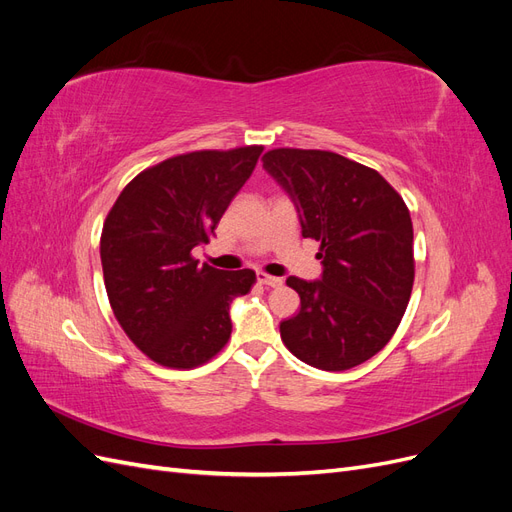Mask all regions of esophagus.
Instances as JSON below:
<instances>
[{
	"label": "esophagus",
	"mask_w": 512,
	"mask_h": 512,
	"mask_svg": "<svg viewBox=\"0 0 512 512\" xmlns=\"http://www.w3.org/2000/svg\"><path fill=\"white\" fill-rule=\"evenodd\" d=\"M258 284H262V286H269V288H280L282 286V277H273V275H267V273H262V271H258Z\"/></svg>",
	"instance_id": "obj_1"
}]
</instances>
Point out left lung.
<instances>
[{
    "instance_id": "8db88e82",
    "label": "left lung",
    "mask_w": 512,
    "mask_h": 512,
    "mask_svg": "<svg viewBox=\"0 0 512 512\" xmlns=\"http://www.w3.org/2000/svg\"><path fill=\"white\" fill-rule=\"evenodd\" d=\"M262 166L299 211L303 237L320 241L322 277H288L299 314L280 324L303 363L344 371L395 335L414 284L410 211L378 170L320 149H271Z\"/></svg>"
}]
</instances>
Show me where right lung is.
Masks as SVG:
<instances>
[{
  "label": "right lung",
  "instance_id": "obj_1",
  "mask_svg": "<svg viewBox=\"0 0 512 512\" xmlns=\"http://www.w3.org/2000/svg\"><path fill=\"white\" fill-rule=\"evenodd\" d=\"M262 145L181 153L138 173L108 211L100 258L113 314L132 344L170 369L211 361L230 337V301L250 292L252 269L198 265Z\"/></svg>",
  "mask_w": 512,
  "mask_h": 512
}]
</instances>
